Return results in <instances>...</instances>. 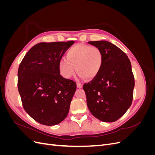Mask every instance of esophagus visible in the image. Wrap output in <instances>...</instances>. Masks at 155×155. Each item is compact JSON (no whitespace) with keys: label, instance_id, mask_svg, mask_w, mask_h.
I'll use <instances>...</instances> for the list:
<instances>
[{"label":"esophagus","instance_id":"obj_1","mask_svg":"<svg viewBox=\"0 0 155 155\" xmlns=\"http://www.w3.org/2000/svg\"><path fill=\"white\" fill-rule=\"evenodd\" d=\"M77 87H78V88H82V87H83V84H81V83H77Z\"/></svg>","mask_w":155,"mask_h":155}]
</instances>
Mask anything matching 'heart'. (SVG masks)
Masks as SVG:
<instances>
[{"label": "heart", "instance_id": "b5f03b06", "mask_svg": "<svg viewBox=\"0 0 155 155\" xmlns=\"http://www.w3.org/2000/svg\"><path fill=\"white\" fill-rule=\"evenodd\" d=\"M103 64V54L94 46L76 45L70 48L66 58L59 60V68L62 76L70 78L76 71L81 79H93L99 74Z\"/></svg>", "mask_w": 155, "mask_h": 155}]
</instances>
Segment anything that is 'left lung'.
Masks as SVG:
<instances>
[{"mask_svg":"<svg viewBox=\"0 0 155 155\" xmlns=\"http://www.w3.org/2000/svg\"><path fill=\"white\" fill-rule=\"evenodd\" d=\"M88 43L103 54L100 71L93 80L83 85L91 114L104 122H114L132 104L134 78L130 60L124 51L107 41Z\"/></svg>","mask_w":155,"mask_h":155,"instance_id":"1","label":"left lung"}]
</instances>
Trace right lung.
<instances>
[{"label":"right lung","mask_w":155,"mask_h":155,"mask_svg":"<svg viewBox=\"0 0 155 155\" xmlns=\"http://www.w3.org/2000/svg\"><path fill=\"white\" fill-rule=\"evenodd\" d=\"M74 41L39 43L28 51L18 70L24 109L37 122L55 125L66 118L76 83L60 75L59 62Z\"/></svg>","instance_id":"right-lung-1"}]
</instances>
